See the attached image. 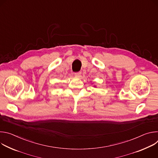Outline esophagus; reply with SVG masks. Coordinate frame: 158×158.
<instances>
[{
    "label": "esophagus",
    "mask_w": 158,
    "mask_h": 158,
    "mask_svg": "<svg viewBox=\"0 0 158 158\" xmlns=\"http://www.w3.org/2000/svg\"><path fill=\"white\" fill-rule=\"evenodd\" d=\"M81 74V72H77V73H74L75 77H80Z\"/></svg>",
    "instance_id": "1"
}]
</instances>
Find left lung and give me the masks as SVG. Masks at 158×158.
<instances>
[{
	"mask_svg": "<svg viewBox=\"0 0 158 158\" xmlns=\"http://www.w3.org/2000/svg\"><path fill=\"white\" fill-rule=\"evenodd\" d=\"M95 87H96V86H95Z\"/></svg>",
	"mask_w": 158,
	"mask_h": 158,
	"instance_id": "8db88e82",
	"label": "left lung"
}]
</instances>
